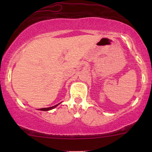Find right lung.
I'll return each mask as SVG.
<instances>
[{"mask_svg":"<svg viewBox=\"0 0 152 152\" xmlns=\"http://www.w3.org/2000/svg\"><path fill=\"white\" fill-rule=\"evenodd\" d=\"M59 104H60V103L57 104V105H55V106H53V107H48V108H42V109H39V110H40V111H50V110H52V109H55V108L56 107H57V106L59 105Z\"/></svg>","mask_w":152,"mask_h":152,"instance_id":"right-lung-1","label":"right lung"}]
</instances>
